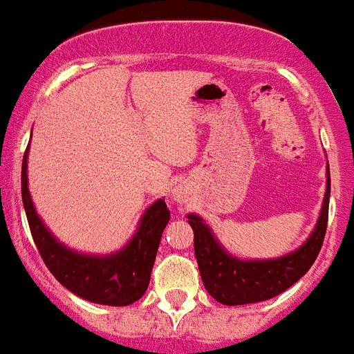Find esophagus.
<instances>
[{"mask_svg": "<svg viewBox=\"0 0 354 354\" xmlns=\"http://www.w3.org/2000/svg\"><path fill=\"white\" fill-rule=\"evenodd\" d=\"M176 198H178V200H182V198H180V194H176Z\"/></svg>", "mask_w": 354, "mask_h": 354, "instance_id": "34e87169", "label": "esophagus"}]
</instances>
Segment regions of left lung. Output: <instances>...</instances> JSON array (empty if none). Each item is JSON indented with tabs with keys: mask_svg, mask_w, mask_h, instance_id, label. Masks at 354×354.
Listing matches in <instances>:
<instances>
[{
	"mask_svg": "<svg viewBox=\"0 0 354 354\" xmlns=\"http://www.w3.org/2000/svg\"><path fill=\"white\" fill-rule=\"evenodd\" d=\"M329 194L331 178L328 165L326 194L313 232L306 239L304 245L277 259H237L219 245L210 227L205 225L200 216L189 214L187 219L194 230L196 261L207 292L221 304L241 306L268 301L293 286L311 268L322 248L328 228Z\"/></svg>",
	"mask_w": 354,
	"mask_h": 354,
	"instance_id": "1",
	"label": "left lung"
}]
</instances>
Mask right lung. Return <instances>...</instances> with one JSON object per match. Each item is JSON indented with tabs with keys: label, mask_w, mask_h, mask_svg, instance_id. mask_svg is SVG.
Instances as JSON below:
<instances>
[{
	"label": "right lung",
	"mask_w": 354,
	"mask_h": 354,
	"mask_svg": "<svg viewBox=\"0 0 354 354\" xmlns=\"http://www.w3.org/2000/svg\"><path fill=\"white\" fill-rule=\"evenodd\" d=\"M28 147L21 167V194L34 243L52 275L71 293L95 304L129 306L149 286L156 252L169 212L165 200L154 201L142 216L136 234L122 250L109 255H90L70 250L59 243L35 212L26 176Z\"/></svg>",
	"instance_id": "right-lung-1"
}]
</instances>
